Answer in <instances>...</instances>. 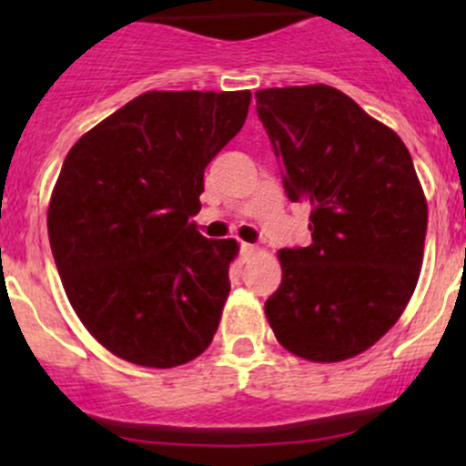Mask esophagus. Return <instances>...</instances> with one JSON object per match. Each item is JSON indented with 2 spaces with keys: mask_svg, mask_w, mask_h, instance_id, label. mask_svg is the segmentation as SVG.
<instances>
[{
  "mask_svg": "<svg viewBox=\"0 0 466 466\" xmlns=\"http://www.w3.org/2000/svg\"><path fill=\"white\" fill-rule=\"evenodd\" d=\"M257 252H259V248L252 246V243H241V255L246 257V259H250V257H255Z\"/></svg>",
  "mask_w": 466,
  "mask_h": 466,
  "instance_id": "1",
  "label": "esophagus"
}]
</instances>
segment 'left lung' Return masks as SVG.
<instances>
[{"label": "left lung", "mask_w": 466, "mask_h": 466, "mask_svg": "<svg viewBox=\"0 0 466 466\" xmlns=\"http://www.w3.org/2000/svg\"><path fill=\"white\" fill-rule=\"evenodd\" d=\"M290 203H309L311 246L279 250L266 318L290 354L338 363L372 347L421 270L429 207L406 144L329 86L255 92Z\"/></svg>", "instance_id": "obj_1"}]
</instances>
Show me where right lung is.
<instances>
[{
    "label": "right lung",
    "mask_w": 466,
    "mask_h": 466,
    "mask_svg": "<svg viewBox=\"0 0 466 466\" xmlns=\"http://www.w3.org/2000/svg\"><path fill=\"white\" fill-rule=\"evenodd\" d=\"M250 96L146 92L65 157L46 214L56 268L87 331L128 363L185 365L218 329L238 246L205 238L191 216Z\"/></svg>",
    "instance_id": "obj_1"
}]
</instances>
